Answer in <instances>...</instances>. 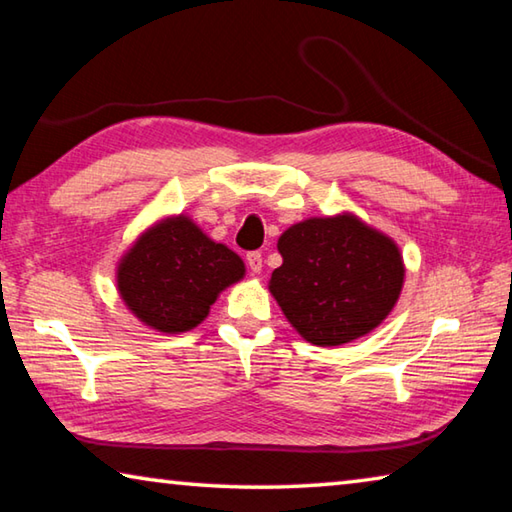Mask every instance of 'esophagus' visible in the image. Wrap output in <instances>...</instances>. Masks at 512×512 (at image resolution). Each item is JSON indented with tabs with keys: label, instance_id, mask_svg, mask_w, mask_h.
<instances>
[{
	"label": "esophagus",
	"instance_id": "34e87169",
	"mask_svg": "<svg viewBox=\"0 0 512 512\" xmlns=\"http://www.w3.org/2000/svg\"><path fill=\"white\" fill-rule=\"evenodd\" d=\"M246 262L253 273L262 271V253H259V250H250V253L246 255Z\"/></svg>",
	"mask_w": 512,
	"mask_h": 512
}]
</instances>
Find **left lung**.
<instances>
[{
  "label": "left lung",
  "mask_w": 512,
  "mask_h": 512,
  "mask_svg": "<svg viewBox=\"0 0 512 512\" xmlns=\"http://www.w3.org/2000/svg\"><path fill=\"white\" fill-rule=\"evenodd\" d=\"M277 250L284 262L271 275V293L289 323L320 348L368 334L402 291L400 250L350 214L293 225Z\"/></svg>",
  "instance_id": "left-lung-1"
}]
</instances>
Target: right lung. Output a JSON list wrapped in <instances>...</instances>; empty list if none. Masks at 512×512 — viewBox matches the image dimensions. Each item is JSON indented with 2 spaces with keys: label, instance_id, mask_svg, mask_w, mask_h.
I'll use <instances>...</instances> for the list:
<instances>
[{
  "label": "right lung",
  "instance_id": "add662e5",
  "mask_svg": "<svg viewBox=\"0 0 512 512\" xmlns=\"http://www.w3.org/2000/svg\"><path fill=\"white\" fill-rule=\"evenodd\" d=\"M241 277L244 262L237 253L176 216L137 241L119 266L117 284L137 318L173 334L201 323L216 296Z\"/></svg>",
  "mask_w": 512,
  "mask_h": 512
}]
</instances>
